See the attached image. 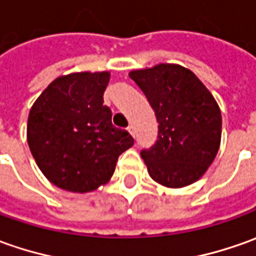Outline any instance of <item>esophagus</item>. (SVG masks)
Instances as JSON below:
<instances>
[{
	"mask_svg": "<svg viewBox=\"0 0 256 256\" xmlns=\"http://www.w3.org/2000/svg\"><path fill=\"white\" fill-rule=\"evenodd\" d=\"M128 132L130 133V134H132V136L134 137V126H128Z\"/></svg>",
	"mask_w": 256,
	"mask_h": 256,
	"instance_id": "esophagus-1",
	"label": "esophagus"
}]
</instances>
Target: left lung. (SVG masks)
<instances>
[{
  "instance_id": "left-lung-1",
  "label": "left lung",
  "mask_w": 256,
  "mask_h": 256,
  "mask_svg": "<svg viewBox=\"0 0 256 256\" xmlns=\"http://www.w3.org/2000/svg\"><path fill=\"white\" fill-rule=\"evenodd\" d=\"M158 122V138L142 157L150 177L168 188L200 180L221 144V110L214 96L187 68L158 64L132 70Z\"/></svg>"
}]
</instances>
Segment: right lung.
<instances>
[{
	"mask_svg": "<svg viewBox=\"0 0 256 256\" xmlns=\"http://www.w3.org/2000/svg\"><path fill=\"white\" fill-rule=\"evenodd\" d=\"M110 72H76L56 78L32 104L26 140L42 174L70 192L104 186L119 156L134 140L112 124L103 104Z\"/></svg>",
	"mask_w": 256,
	"mask_h": 256,
	"instance_id": "right-lung-1",
	"label": "right lung"
}]
</instances>
